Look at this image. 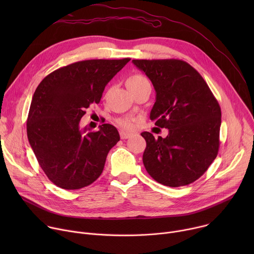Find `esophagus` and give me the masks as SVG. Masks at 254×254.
Masks as SVG:
<instances>
[{
    "label": "esophagus",
    "mask_w": 254,
    "mask_h": 254,
    "mask_svg": "<svg viewBox=\"0 0 254 254\" xmlns=\"http://www.w3.org/2000/svg\"><path fill=\"white\" fill-rule=\"evenodd\" d=\"M120 134H121V138H122V139H127V138H128V137L131 135L130 133H128V132L125 131V130H121V131H120Z\"/></svg>",
    "instance_id": "obj_1"
}]
</instances>
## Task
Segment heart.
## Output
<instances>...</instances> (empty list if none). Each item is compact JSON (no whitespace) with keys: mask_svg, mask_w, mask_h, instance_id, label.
Here are the masks:
<instances>
[{"mask_svg":"<svg viewBox=\"0 0 254 254\" xmlns=\"http://www.w3.org/2000/svg\"><path fill=\"white\" fill-rule=\"evenodd\" d=\"M148 79L142 76L141 74H133L131 75L127 81V87H133V86H138L144 83H148ZM118 125L127 130H131L134 127V120L131 118H124V119H120L118 120Z\"/></svg>","mask_w":254,"mask_h":254,"instance_id":"obj_1","label":"heart"}]
</instances>
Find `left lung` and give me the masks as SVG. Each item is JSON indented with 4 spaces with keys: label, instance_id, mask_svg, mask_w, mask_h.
I'll use <instances>...</instances> for the list:
<instances>
[{
    "label": "left lung",
    "instance_id": "8db88e82",
    "mask_svg": "<svg viewBox=\"0 0 254 254\" xmlns=\"http://www.w3.org/2000/svg\"><path fill=\"white\" fill-rule=\"evenodd\" d=\"M152 81L156 102L150 119L168 128L163 138L141 132L142 163L158 183L189 185L199 179L219 150L221 108L208 84L190 64L178 59L132 60Z\"/></svg>",
    "mask_w": 254,
    "mask_h": 254
}]
</instances>
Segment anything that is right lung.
<instances>
[{"mask_svg":"<svg viewBox=\"0 0 254 254\" xmlns=\"http://www.w3.org/2000/svg\"><path fill=\"white\" fill-rule=\"evenodd\" d=\"M129 58L78 61L48 74L36 88L27 119V135L40 167L56 186L78 190L101 175L118 129L103 124L81 128L86 108L99 103L105 85Z\"/></svg>","mask_w":254,"mask_h":254,"instance_id":"1","label":"right lung"}]
</instances>
